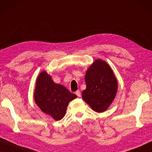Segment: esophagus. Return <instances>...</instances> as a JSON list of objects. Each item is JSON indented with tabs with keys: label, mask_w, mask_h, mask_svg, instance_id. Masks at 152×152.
Instances as JSON below:
<instances>
[{
	"label": "esophagus",
	"mask_w": 152,
	"mask_h": 152,
	"mask_svg": "<svg viewBox=\"0 0 152 152\" xmlns=\"http://www.w3.org/2000/svg\"><path fill=\"white\" fill-rule=\"evenodd\" d=\"M76 94L77 95V96H78V97H80V96H81L80 91H76Z\"/></svg>",
	"instance_id": "esophagus-1"
}]
</instances>
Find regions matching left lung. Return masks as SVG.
<instances>
[{"instance_id":"left-lung-1","label":"left lung","mask_w":152,"mask_h":152,"mask_svg":"<svg viewBox=\"0 0 152 152\" xmlns=\"http://www.w3.org/2000/svg\"><path fill=\"white\" fill-rule=\"evenodd\" d=\"M86 89L82 98L94 111L103 112L112 104L116 95L118 82L114 72L105 61L97 59L87 70Z\"/></svg>"}]
</instances>
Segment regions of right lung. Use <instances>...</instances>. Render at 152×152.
<instances>
[{
  "mask_svg": "<svg viewBox=\"0 0 152 152\" xmlns=\"http://www.w3.org/2000/svg\"><path fill=\"white\" fill-rule=\"evenodd\" d=\"M34 100L42 112L55 121L65 116L69 102L77 98L62 85L56 84L45 71L40 72L36 79Z\"/></svg>",
  "mask_w": 152,
  "mask_h": 152,
  "instance_id": "obj_1",
  "label": "right lung"
}]
</instances>
